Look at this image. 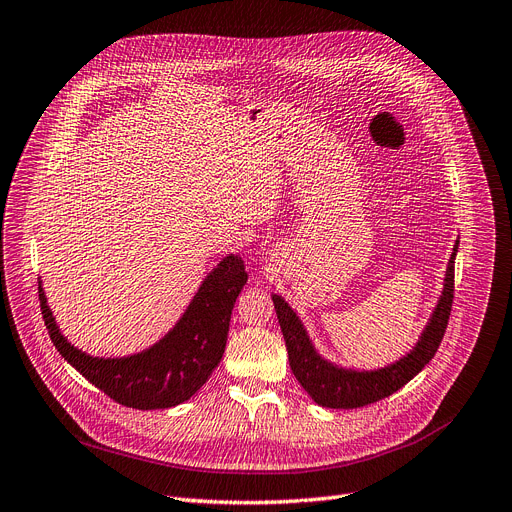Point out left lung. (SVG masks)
<instances>
[{
	"label": "left lung",
	"mask_w": 512,
	"mask_h": 512,
	"mask_svg": "<svg viewBox=\"0 0 512 512\" xmlns=\"http://www.w3.org/2000/svg\"><path fill=\"white\" fill-rule=\"evenodd\" d=\"M458 244L460 238H456L454 242L446 274H443L441 293L427 324L422 326L416 343L402 358H397L387 366L368 370L330 362L316 349L297 311L286 303L282 295H272L278 324L288 349V364H291L295 379L318 406L349 410L374 404L383 397H389L397 389H402L431 362L450 318L454 299V261Z\"/></svg>",
	"instance_id": "obj_1"
}]
</instances>
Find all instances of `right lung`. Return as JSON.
I'll use <instances>...</instances> for the list:
<instances>
[{
	"label": "right lung",
	"mask_w": 512,
	"mask_h": 512,
	"mask_svg": "<svg viewBox=\"0 0 512 512\" xmlns=\"http://www.w3.org/2000/svg\"><path fill=\"white\" fill-rule=\"evenodd\" d=\"M247 278L242 257L226 255L205 276L171 330L150 347L121 358L90 355L66 339L56 324L41 280L39 301L52 343L87 381L127 408L163 410L188 402L221 362L232 309Z\"/></svg>",
	"instance_id": "right-lung-1"
}]
</instances>
